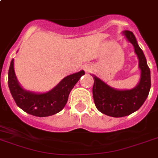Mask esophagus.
<instances>
[{
    "instance_id": "esophagus-1",
    "label": "esophagus",
    "mask_w": 158,
    "mask_h": 158,
    "mask_svg": "<svg viewBox=\"0 0 158 158\" xmlns=\"http://www.w3.org/2000/svg\"><path fill=\"white\" fill-rule=\"evenodd\" d=\"M89 67H86V68H85V70H87V71H89Z\"/></svg>"
}]
</instances>
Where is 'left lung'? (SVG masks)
<instances>
[{"label":"left lung","instance_id":"1","mask_svg":"<svg viewBox=\"0 0 158 158\" xmlns=\"http://www.w3.org/2000/svg\"><path fill=\"white\" fill-rule=\"evenodd\" d=\"M123 34L134 46L139 59V68L141 70L139 84L132 89L119 90L107 85L96 75L94 74L93 77V95L96 107L102 113L112 117L126 116L139 110L147 99L151 88L150 69L135 36L129 30L123 31Z\"/></svg>","mask_w":158,"mask_h":158}]
</instances>
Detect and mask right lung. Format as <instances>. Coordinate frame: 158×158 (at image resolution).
Listing matches in <instances>:
<instances>
[{"label":"right lung","mask_w":158,"mask_h":158,"mask_svg":"<svg viewBox=\"0 0 158 158\" xmlns=\"http://www.w3.org/2000/svg\"><path fill=\"white\" fill-rule=\"evenodd\" d=\"M84 70L64 77L52 90L43 94L28 91L23 89L16 78L12 59L8 72V85L10 94L19 107L30 115L45 117L55 115L64 107L69 94Z\"/></svg>","instance_id":"obj_1"}]
</instances>
